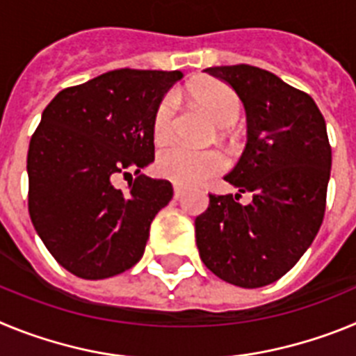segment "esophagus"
Instances as JSON below:
<instances>
[{
	"label": "esophagus",
	"mask_w": 356,
	"mask_h": 356,
	"mask_svg": "<svg viewBox=\"0 0 356 356\" xmlns=\"http://www.w3.org/2000/svg\"><path fill=\"white\" fill-rule=\"evenodd\" d=\"M185 188L181 187V185H175V200H180L181 196H184Z\"/></svg>",
	"instance_id": "34e87169"
}]
</instances>
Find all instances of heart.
Wrapping results in <instances>:
<instances>
[{
  "mask_svg": "<svg viewBox=\"0 0 356 356\" xmlns=\"http://www.w3.org/2000/svg\"><path fill=\"white\" fill-rule=\"evenodd\" d=\"M188 94L207 108L213 121L222 128L234 127L241 114L238 96L222 81L210 80L194 85ZM176 122V102L172 96H165L159 103L153 115V137L156 143L171 139ZM226 156L219 149H196L187 144H172L160 151L156 169L162 176L180 185H196L209 180L210 176L226 168Z\"/></svg>",
  "mask_w": 356,
  "mask_h": 356,
  "instance_id": "heart-1",
  "label": "heart"
}]
</instances>
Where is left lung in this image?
I'll list each match as a JSON object with an SVG mask.
<instances>
[{
    "instance_id": "1",
    "label": "left lung",
    "mask_w": 356,
    "mask_h": 356,
    "mask_svg": "<svg viewBox=\"0 0 356 356\" xmlns=\"http://www.w3.org/2000/svg\"><path fill=\"white\" fill-rule=\"evenodd\" d=\"M205 72L226 81L246 110V147L225 180L251 201L209 194V209L194 222L197 250L228 284L264 287L291 271L321 228L332 169L326 122L312 97L266 69Z\"/></svg>"
}]
</instances>
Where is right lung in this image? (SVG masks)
<instances>
[{
	"instance_id": "add662e5",
	"label": "right lung",
	"mask_w": 356,
	"mask_h": 356,
	"mask_svg": "<svg viewBox=\"0 0 356 356\" xmlns=\"http://www.w3.org/2000/svg\"><path fill=\"white\" fill-rule=\"evenodd\" d=\"M181 76L115 69L44 108L28 149V210L53 259L78 278H110L143 259L172 185L139 172L155 160L156 106ZM130 170L138 178L121 191L115 180Z\"/></svg>"
}]
</instances>
